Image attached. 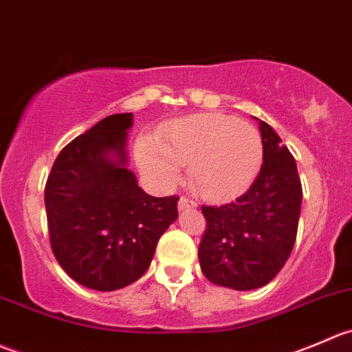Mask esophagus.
Returning a JSON list of instances; mask_svg holds the SVG:
<instances>
[{
  "label": "esophagus",
  "instance_id": "esophagus-1",
  "mask_svg": "<svg viewBox=\"0 0 352 352\" xmlns=\"http://www.w3.org/2000/svg\"><path fill=\"white\" fill-rule=\"evenodd\" d=\"M177 208H179L181 212L190 210V208H197V201L190 200V198H186V197H181L179 201H177Z\"/></svg>",
  "mask_w": 352,
  "mask_h": 352
}]
</instances>
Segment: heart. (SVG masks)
Here are the masks:
<instances>
[{
	"instance_id": "heart-1",
	"label": "heart",
	"mask_w": 352,
	"mask_h": 352,
	"mask_svg": "<svg viewBox=\"0 0 352 352\" xmlns=\"http://www.w3.org/2000/svg\"><path fill=\"white\" fill-rule=\"evenodd\" d=\"M263 144L253 124L226 114H198L169 124L155 138L138 144L142 171L161 186H173L181 166H190L191 186L207 200L238 197L253 183Z\"/></svg>"
}]
</instances>
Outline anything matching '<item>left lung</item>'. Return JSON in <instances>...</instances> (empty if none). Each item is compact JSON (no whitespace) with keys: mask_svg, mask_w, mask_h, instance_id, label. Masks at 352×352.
<instances>
[{"mask_svg":"<svg viewBox=\"0 0 352 352\" xmlns=\"http://www.w3.org/2000/svg\"><path fill=\"white\" fill-rule=\"evenodd\" d=\"M258 121L263 164L231 204L201 207L207 229L198 246L204 276L217 286L252 291L269 284L289 258L301 214L296 161L279 135Z\"/></svg>","mask_w":352,"mask_h":352,"instance_id":"obj_1","label":"left lung"}]
</instances>
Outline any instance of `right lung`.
I'll use <instances>...</instances> for the list:
<instances>
[{
  "label": "right lung",
  "instance_id": "right-lung-1",
  "mask_svg": "<svg viewBox=\"0 0 352 352\" xmlns=\"http://www.w3.org/2000/svg\"><path fill=\"white\" fill-rule=\"evenodd\" d=\"M133 113L111 114L69 142L47 177L51 248L66 274L116 291L147 272L159 238L177 219V197H151L128 169Z\"/></svg>",
  "mask_w": 352,
  "mask_h": 352
}]
</instances>
